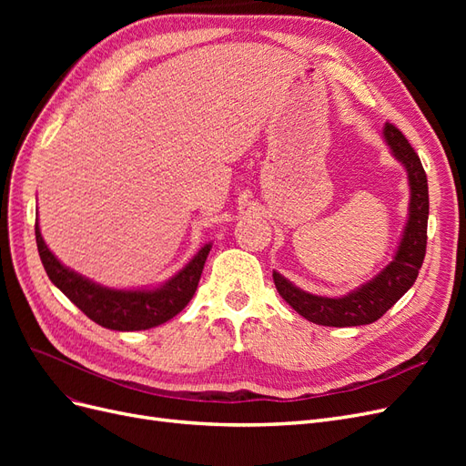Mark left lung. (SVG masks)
Returning a JSON list of instances; mask_svg holds the SVG:
<instances>
[{
	"mask_svg": "<svg viewBox=\"0 0 466 466\" xmlns=\"http://www.w3.org/2000/svg\"><path fill=\"white\" fill-rule=\"evenodd\" d=\"M383 139L392 157L406 168L408 187H410L408 219L392 260L375 278L340 298H324V295L303 291L279 272L274 270L272 274L281 298L301 317L322 327H360V324H370L383 317L414 286L426 257L430 214L426 171L414 147L408 144L397 126L385 124Z\"/></svg>",
	"mask_w": 466,
	"mask_h": 466,
	"instance_id": "8db88e82",
	"label": "left lung"
}]
</instances>
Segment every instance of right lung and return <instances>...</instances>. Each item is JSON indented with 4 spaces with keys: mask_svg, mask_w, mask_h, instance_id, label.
<instances>
[{
    "mask_svg": "<svg viewBox=\"0 0 466 466\" xmlns=\"http://www.w3.org/2000/svg\"><path fill=\"white\" fill-rule=\"evenodd\" d=\"M35 235L42 266L52 284L91 320L105 329L122 332L147 330L178 315L198 288L206 258L211 250V243H206L182 270L157 288L115 289L69 270L56 258L40 235L38 219L35 223Z\"/></svg>",
    "mask_w": 466,
    "mask_h": 466,
    "instance_id": "obj_1",
    "label": "right lung"
}]
</instances>
